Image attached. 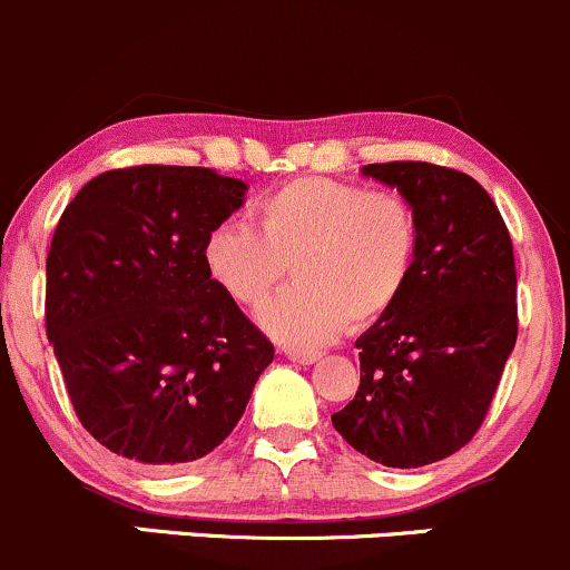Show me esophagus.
<instances>
[{
    "label": "esophagus",
    "instance_id": "obj_1",
    "mask_svg": "<svg viewBox=\"0 0 570 570\" xmlns=\"http://www.w3.org/2000/svg\"><path fill=\"white\" fill-rule=\"evenodd\" d=\"M283 353L291 361H298V364H315V361L321 358V353L317 351H304V347H293V345H285Z\"/></svg>",
    "mask_w": 570,
    "mask_h": 570
}]
</instances>
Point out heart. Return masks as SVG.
<instances>
[{"label": "heart", "instance_id": "obj_1", "mask_svg": "<svg viewBox=\"0 0 570 570\" xmlns=\"http://www.w3.org/2000/svg\"><path fill=\"white\" fill-rule=\"evenodd\" d=\"M258 228L234 219L204 244L212 279L238 307L258 309L293 268L296 285L263 312L285 340L328 342L366 328L402 298L419 253V219L394 189L304 176L255 204Z\"/></svg>", "mask_w": 570, "mask_h": 570}]
</instances>
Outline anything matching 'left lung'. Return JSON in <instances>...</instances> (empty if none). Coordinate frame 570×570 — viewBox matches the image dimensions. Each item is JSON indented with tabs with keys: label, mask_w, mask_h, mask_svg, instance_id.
<instances>
[{
	"label": "left lung",
	"mask_w": 570,
	"mask_h": 570,
	"mask_svg": "<svg viewBox=\"0 0 570 570\" xmlns=\"http://www.w3.org/2000/svg\"><path fill=\"white\" fill-rule=\"evenodd\" d=\"M361 170L413 206L419 253L396 307L356 340L358 391L332 424L372 462L424 468L481 430L517 345L511 236L462 170L419 160Z\"/></svg>",
	"instance_id": "left-lung-1"
}]
</instances>
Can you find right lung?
<instances>
[{
	"mask_svg": "<svg viewBox=\"0 0 570 570\" xmlns=\"http://www.w3.org/2000/svg\"><path fill=\"white\" fill-rule=\"evenodd\" d=\"M247 185L212 168L132 165L67 204L46 261V334L78 421L146 470L217 449L274 345L212 279L204 244Z\"/></svg>",
	"mask_w": 570,
	"mask_h": 570,
	"instance_id": "obj_1",
	"label": "right lung"
}]
</instances>
